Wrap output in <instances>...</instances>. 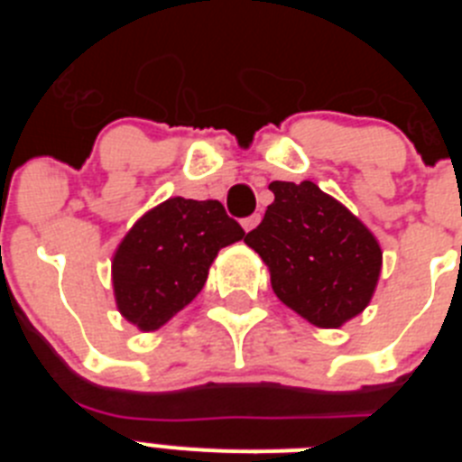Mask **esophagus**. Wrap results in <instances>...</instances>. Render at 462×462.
Instances as JSON below:
<instances>
[{
    "instance_id": "obj_1",
    "label": "esophagus",
    "mask_w": 462,
    "mask_h": 462,
    "mask_svg": "<svg viewBox=\"0 0 462 462\" xmlns=\"http://www.w3.org/2000/svg\"><path fill=\"white\" fill-rule=\"evenodd\" d=\"M259 219H261V215H256V212H254V215H250V217H245L243 219V228H245V231H252V228H254L256 224H259Z\"/></svg>"
}]
</instances>
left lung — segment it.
Masks as SVG:
<instances>
[{
    "instance_id": "8db88e82",
    "label": "left lung",
    "mask_w": 462,
    "mask_h": 462,
    "mask_svg": "<svg viewBox=\"0 0 462 462\" xmlns=\"http://www.w3.org/2000/svg\"><path fill=\"white\" fill-rule=\"evenodd\" d=\"M275 201L245 243L271 271L282 303L321 328H337L373 298L382 250L342 203L314 182L275 180Z\"/></svg>"
}]
</instances>
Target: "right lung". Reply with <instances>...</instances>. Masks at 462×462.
I'll list each match as a JSON object with an SVG mask.
<instances>
[{
    "label": "right lung",
    "instance_id": "obj_1",
    "mask_svg": "<svg viewBox=\"0 0 462 462\" xmlns=\"http://www.w3.org/2000/svg\"><path fill=\"white\" fill-rule=\"evenodd\" d=\"M245 231L219 201L175 196L145 212L113 256V287L122 317L141 330L164 326L189 305L217 252Z\"/></svg>",
    "mask_w": 462,
    "mask_h": 462
}]
</instances>
